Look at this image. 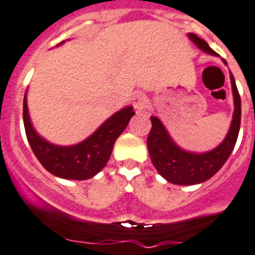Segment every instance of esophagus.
Instances as JSON below:
<instances>
[{
    "instance_id": "1",
    "label": "esophagus",
    "mask_w": 255,
    "mask_h": 255,
    "mask_svg": "<svg viewBox=\"0 0 255 255\" xmlns=\"http://www.w3.org/2000/svg\"><path fill=\"white\" fill-rule=\"evenodd\" d=\"M133 106L134 109H137L138 112H142V110H145L146 108H147V105H149V100H147V96H146L143 92H141V91H137V92H134L133 95Z\"/></svg>"
}]
</instances>
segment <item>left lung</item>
<instances>
[{
	"label": "left lung",
	"instance_id": "obj_1",
	"mask_svg": "<svg viewBox=\"0 0 255 255\" xmlns=\"http://www.w3.org/2000/svg\"><path fill=\"white\" fill-rule=\"evenodd\" d=\"M189 38L200 50L210 55H218L209 47L204 39L194 33H189ZM226 63V61H225ZM232 94L235 110L229 133L220 146L203 154L185 151L173 142L167 129L156 117H151V129L147 136V149L152 164L160 176L174 185H196L213 177L222 168L231 155L238 140L241 122V100L238 87L231 74Z\"/></svg>",
	"mask_w": 255,
	"mask_h": 255
}]
</instances>
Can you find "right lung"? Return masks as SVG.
I'll list each match as a JSON object with an SVG mask.
<instances>
[{
  "label": "right lung",
  "instance_id": "add662e5",
  "mask_svg": "<svg viewBox=\"0 0 255 255\" xmlns=\"http://www.w3.org/2000/svg\"><path fill=\"white\" fill-rule=\"evenodd\" d=\"M133 114V108L127 106L104 122L85 141L73 146H57L35 132L28 114L26 96L23 103L24 127L33 152L46 170L65 180H88L99 173L109 160L115 140L126 129Z\"/></svg>",
  "mask_w": 255,
  "mask_h": 255
}]
</instances>
